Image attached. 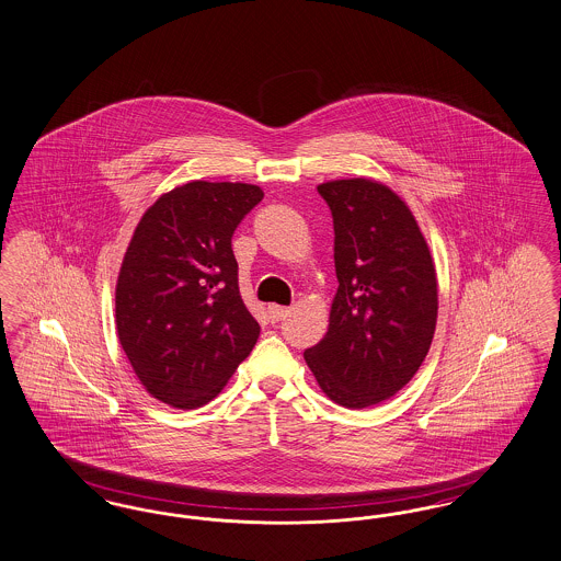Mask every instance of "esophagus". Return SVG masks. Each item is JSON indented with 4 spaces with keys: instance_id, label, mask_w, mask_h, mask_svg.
<instances>
[{
    "instance_id": "34e87169",
    "label": "esophagus",
    "mask_w": 561,
    "mask_h": 561,
    "mask_svg": "<svg viewBox=\"0 0 561 561\" xmlns=\"http://www.w3.org/2000/svg\"><path fill=\"white\" fill-rule=\"evenodd\" d=\"M290 316V307H282V305H268V320L282 321Z\"/></svg>"
}]
</instances>
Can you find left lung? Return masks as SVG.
Returning <instances> with one entry per match:
<instances>
[{
  "mask_svg": "<svg viewBox=\"0 0 561 561\" xmlns=\"http://www.w3.org/2000/svg\"><path fill=\"white\" fill-rule=\"evenodd\" d=\"M318 191L334 220L339 290L328 332L305 362L330 400L362 410L393 398L425 362L437 277L427 241L391 188L348 179Z\"/></svg>",
  "mask_w": 561,
  "mask_h": 561,
  "instance_id": "obj_1",
  "label": "left lung"
}]
</instances>
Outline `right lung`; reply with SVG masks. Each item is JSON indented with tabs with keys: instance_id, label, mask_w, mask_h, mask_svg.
<instances>
[{
	"instance_id": "obj_1",
	"label": "right lung",
	"mask_w": 561,
	"mask_h": 561,
	"mask_svg": "<svg viewBox=\"0 0 561 561\" xmlns=\"http://www.w3.org/2000/svg\"><path fill=\"white\" fill-rule=\"evenodd\" d=\"M263 191L193 181L142 214L115 288L122 348L145 389L193 410L214 400L261 334L231 238Z\"/></svg>"
}]
</instances>
